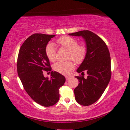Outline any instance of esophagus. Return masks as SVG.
<instances>
[{"label": "esophagus", "mask_w": 130, "mask_h": 130, "mask_svg": "<svg viewBox=\"0 0 130 130\" xmlns=\"http://www.w3.org/2000/svg\"><path fill=\"white\" fill-rule=\"evenodd\" d=\"M70 79H71V77H69V76L66 77V80H69Z\"/></svg>", "instance_id": "obj_1"}]
</instances>
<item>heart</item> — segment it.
<instances>
[{"label": "heart", "mask_w": 130, "mask_h": 130, "mask_svg": "<svg viewBox=\"0 0 130 130\" xmlns=\"http://www.w3.org/2000/svg\"><path fill=\"white\" fill-rule=\"evenodd\" d=\"M57 44L62 47L69 50L68 59H72L75 62L80 63L84 61L86 54V48L84 45H78L75 38L69 36H63L57 40ZM45 54L48 59L51 62L56 60V50L53 43H49L46 46ZM72 61L58 62L53 65V69L57 72L63 75L69 74L74 69Z\"/></svg>", "instance_id": "heart-1"}]
</instances>
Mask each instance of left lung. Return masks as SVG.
I'll use <instances>...</instances> for the list:
<instances>
[{"mask_svg": "<svg viewBox=\"0 0 130 130\" xmlns=\"http://www.w3.org/2000/svg\"><path fill=\"white\" fill-rule=\"evenodd\" d=\"M82 37L86 43V54L76 70L86 72L88 77L75 76L79 85L74 89L76 101L82 106H89L98 101L107 88L111 78V59L108 48L101 38L89 30L69 34Z\"/></svg>", "mask_w": 130, "mask_h": 130, "instance_id": "8db88e82", "label": "left lung"}]
</instances>
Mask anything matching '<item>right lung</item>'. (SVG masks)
<instances>
[{
  "label": "right lung",
  "instance_id": "obj_1",
  "mask_svg": "<svg viewBox=\"0 0 130 130\" xmlns=\"http://www.w3.org/2000/svg\"><path fill=\"white\" fill-rule=\"evenodd\" d=\"M55 36L31 35L21 46L17 58V73L25 90L34 102L44 107L57 103L59 99V89L66 80L64 76L56 71H52L50 79L43 75L44 70L51 71L45 48Z\"/></svg>",
  "mask_w": 130,
  "mask_h": 130
}]
</instances>
